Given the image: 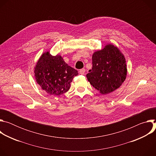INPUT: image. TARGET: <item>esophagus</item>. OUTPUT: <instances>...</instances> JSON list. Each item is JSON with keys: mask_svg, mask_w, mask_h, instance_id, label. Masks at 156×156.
<instances>
[{"mask_svg": "<svg viewBox=\"0 0 156 156\" xmlns=\"http://www.w3.org/2000/svg\"><path fill=\"white\" fill-rule=\"evenodd\" d=\"M79 72H80V73L81 75H84V73H85V69H82L80 70Z\"/></svg>", "mask_w": 156, "mask_h": 156, "instance_id": "obj_1", "label": "esophagus"}]
</instances>
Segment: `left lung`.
<instances>
[{
	"instance_id": "obj_1",
	"label": "left lung",
	"mask_w": 156,
	"mask_h": 156,
	"mask_svg": "<svg viewBox=\"0 0 156 156\" xmlns=\"http://www.w3.org/2000/svg\"><path fill=\"white\" fill-rule=\"evenodd\" d=\"M93 67L86 75L90 84L101 94H107L120 87L126 79L127 69L124 55L108 44L92 57Z\"/></svg>"
}]
</instances>
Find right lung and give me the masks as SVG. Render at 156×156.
I'll list each match as a JSON object with an SVG mask.
<instances>
[{
  "mask_svg": "<svg viewBox=\"0 0 156 156\" xmlns=\"http://www.w3.org/2000/svg\"><path fill=\"white\" fill-rule=\"evenodd\" d=\"M34 76L42 90L51 95L60 96L67 92L78 71L71 67L60 55L44 52L34 67Z\"/></svg>",
  "mask_w": 156,
  "mask_h": 156,
  "instance_id": "obj_1",
  "label": "right lung"
}]
</instances>
